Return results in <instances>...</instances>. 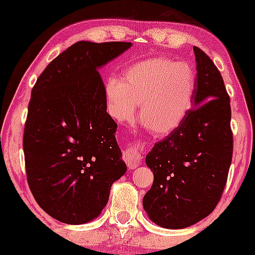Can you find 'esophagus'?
I'll list each match as a JSON object with an SVG mask.
<instances>
[{
    "instance_id": "1",
    "label": "esophagus",
    "mask_w": 255,
    "mask_h": 255,
    "mask_svg": "<svg viewBox=\"0 0 255 255\" xmlns=\"http://www.w3.org/2000/svg\"><path fill=\"white\" fill-rule=\"evenodd\" d=\"M124 160L129 166V169H135L136 166L141 164L142 156L135 148H126L124 151Z\"/></svg>"
}]
</instances>
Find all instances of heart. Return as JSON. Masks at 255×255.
Listing matches in <instances>:
<instances>
[{
  "label": "heart",
  "instance_id": "heart-1",
  "mask_svg": "<svg viewBox=\"0 0 255 255\" xmlns=\"http://www.w3.org/2000/svg\"><path fill=\"white\" fill-rule=\"evenodd\" d=\"M195 75L186 63L166 57L140 61L125 72L121 80L111 78L105 84L109 115L118 122L137 121L156 136L176 130L191 110Z\"/></svg>",
  "mask_w": 255,
  "mask_h": 255
}]
</instances>
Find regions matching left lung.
<instances>
[{"mask_svg": "<svg viewBox=\"0 0 255 255\" xmlns=\"http://www.w3.org/2000/svg\"><path fill=\"white\" fill-rule=\"evenodd\" d=\"M193 108L182 125L158 141L145 158L153 183L142 206L154 224L183 229L217 206L233 157L230 98L221 73L201 49Z\"/></svg>", "mask_w": 255, "mask_h": 255, "instance_id": "obj_1", "label": "left lung"}]
</instances>
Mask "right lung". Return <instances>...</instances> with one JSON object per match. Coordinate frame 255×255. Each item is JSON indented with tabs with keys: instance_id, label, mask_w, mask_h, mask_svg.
<instances>
[{
	"instance_id": "obj_1",
	"label": "right lung",
	"mask_w": 255,
	"mask_h": 255,
	"mask_svg": "<svg viewBox=\"0 0 255 255\" xmlns=\"http://www.w3.org/2000/svg\"><path fill=\"white\" fill-rule=\"evenodd\" d=\"M130 46L73 44L48 64L32 89L24 131L27 182L38 205L62 223L97 218L113 183L127 171L98 71Z\"/></svg>"
}]
</instances>
